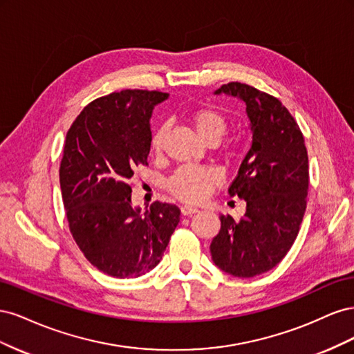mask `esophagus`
<instances>
[{
  "mask_svg": "<svg viewBox=\"0 0 354 354\" xmlns=\"http://www.w3.org/2000/svg\"><path fill=\"white\" fill-rule=\"evenodd\" d=\"M196 212H199V209L195 207H189V205L181 207V214H183V216H194Z\"/></svg>",
  "mask_w": 354,
  "mask_h": 354,
  "instance_id": "34e87169",
  "label": "esophagus"
}]
</instances>
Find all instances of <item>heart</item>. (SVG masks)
Listing matches in <instances>:
<instances>
[{"mask_svg": "<svg viewBox=\"0 0 354 354\" xmlns=\"http://www.w3.org/2000/svg\"><path fill=\"white\" fill-rule=\"evenodd\" d=\"M187 121L194 127L202 142L217 145L227 131L226 116L216 109L202 108L187 113ZM165 128H158L151 138V151L159 153L162 149ZM218 173L208 167H181L167 181L168 190L183 202L196 203L208 196L218 183Z\"/></svg>", "mask_w": 354, "mask_h": 354, "instance_id": "1", "label": "heart"}]
</instances>
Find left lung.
Instances as JSON below:
<instances>
[{
    "instance_id": "8db88e82",
    "label": "left lung",
    "mask_w": 354,
    "mask_h": 354,
    "mask_svg": "<svg viewBox=\"0 0 354 354\" xmlns=\"http://www.w3.org/2000/svg\"><path fill=\"white\" fill-rule=\"evenodd\" d=\"M214 94L243 102L252 140L229 187L246 211L239 221L220 216L209 251L220 270L254 277L279 264L297 239L308 189L307 149L292 115L273 95L241 82L224 84Z\"/></svg>"
}]
</instances>
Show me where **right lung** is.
<instances>
[{
    "label": "right lung",
    "instance_id": "add662e5",
    "mask_svg": "<svg viewBox=\"0 0 354 354\" xmlns=\"http://www.w3.org/2000/svg\"><path fill=\"white\" fill-rule=\"evenodd\" d=\"M167 93L122 90L85 106L66 134L60 189L72 236L106 274L138 277L162 260L180 221L173 203L133 207L137 165L151 152V118Z\"/></svg>",
    "mask_w": 354,
    "mask_h": 354
}]
</instances>
